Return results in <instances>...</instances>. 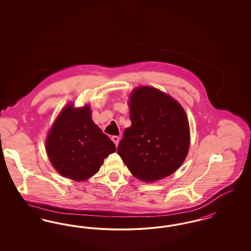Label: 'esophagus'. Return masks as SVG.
<instances>
[{"instance_id": "obj_1", "label": "esophagus", "mask_w": 251, "mask_h": 251, "mask_svg": "<svg viewBox=\"0 0 251 251\" xmlns=\"http://www.w3.org/2000/svg\"><path fill=\"white\" fill-rule=\"evenodd\" d=\"M112 141L118 147V145L120 143V136H117V135L112 136Z\"/></svg>"}]
</instances>
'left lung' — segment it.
Returning a JSON list of instances; mask_svg holds the SVG:
<instances>
[{"instance_id": "8db88e82", "label": "left lung", "mask_w": 251, "mask_h": 251, "mask_svg": "<svg viewBox=\"0 0 251 251\" xmlns=\"http://www.w3.org/2000/svg\"><path fill=\"white\" fill-rule=\"evenodd\" d=\"M131 126L126 128L118 153L131 174L154 181L174 173L187 155L189 123L174 99L154 87L135 88L130 97Z\"/></svg>"}]
</instances>
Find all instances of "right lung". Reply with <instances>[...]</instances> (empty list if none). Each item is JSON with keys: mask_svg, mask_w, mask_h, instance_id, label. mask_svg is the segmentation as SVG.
<instances>
[{"mask_svg": "<svg viewBox=\"0 0 251 251\" xmlns=\"http://www.w3.org/2000/svg\"><path fill=\"white\" fill-rule=\"evenodd\" d=\"M46 151L52 166L64 177L84 180L96 174L116 146L91 120L89 106L60 113L49 132Z\"/></svg>", "mask_w": 251, "mask_h": 251, "instance_id": "right-lung-1", "label": "right lung"}]
</instances>
